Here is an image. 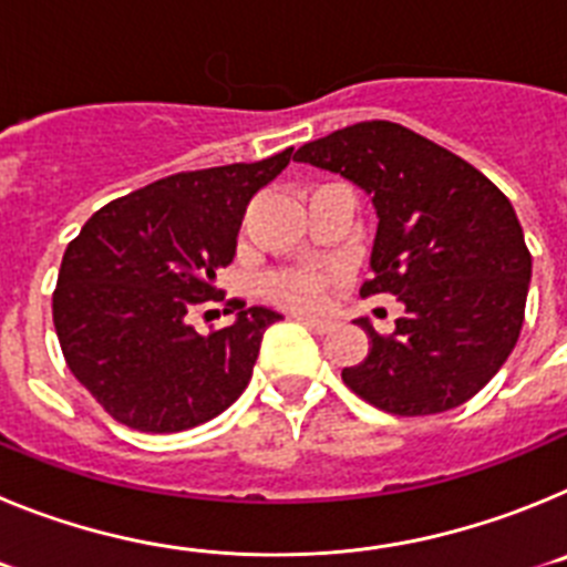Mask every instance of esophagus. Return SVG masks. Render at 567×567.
<instances>
[{
  "mask_svg": "<svg viewBox=\"0 0 567 567\" xmlns=\"http://www.w3.org/2000/svg\"><path fill=\"white\" fill-rule=\"evenodd\" d=\"M300 323H307L315 334H327L332 329V320H323V318H309V315H298Z\"/></svg>",
  "mask_w": 567,
  "mask_h": 567,
  "instance_id": "1",
  "label": "esophagus"
}]
</instances>
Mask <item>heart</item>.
I'll return each instance as SVG.
<instances>
[{"instance_id": "b5f03b06", "label": "heart", "mask_w": 567, "mask_h": 567, "mask_svg": "<svg viewBox=\"0 0 567 567\" xmlns=\"http://www.w3.org/2000/svg\"><path fill=\"white\" fill-rule=\"evenodd\" d=\"M329 287H332V272L327 267L284 269V272H275L267 278L269 298L295 309L323 307Z\"/></svg>"}]
</instances>
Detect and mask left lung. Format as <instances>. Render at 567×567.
<instances>
[{
  "mask_svg": "<svg viewBox=\"0 0 567 567\" xmlns=\"http://www.w3.org/2000/svg\"><path fill=\"white\" fill-rule=\"evenodd\" d=\"M295 162L340 173L372 195L378 235L360 295L405 303L392 334L340 378L400 417L457 409L503 369L519 340L530 252L511 202L477 167L394 122L334 130Z\"/></svg>",
  "mask_w": 567,
  "mask_h": 567,
  "instance_id": "obj_1",
  "label": "left lung"
}]
</instances>
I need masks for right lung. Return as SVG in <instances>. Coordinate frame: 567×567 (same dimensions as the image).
Segmentation results:
<instances>
[{"instance_id":"right-lung-1","label":"right lung","mask_w":567,"mask_h":567,"mask_svg":"<svg viewBox=\"0 0 567 567\" xmlns=\"http://www.w3.org/2000/svg\"><path fill=\"white\" fill-rule=\"evenodd\" d=\"M292 158L189 169L122 195L90 215L64 249L53 327L70 372L104 412L135 432L169 434L218 417L252 378L260 338L280 320L224 300L247 204ZM238 311L233 328L198 336L207 302Z\"/></svg>"}]
</instances>
